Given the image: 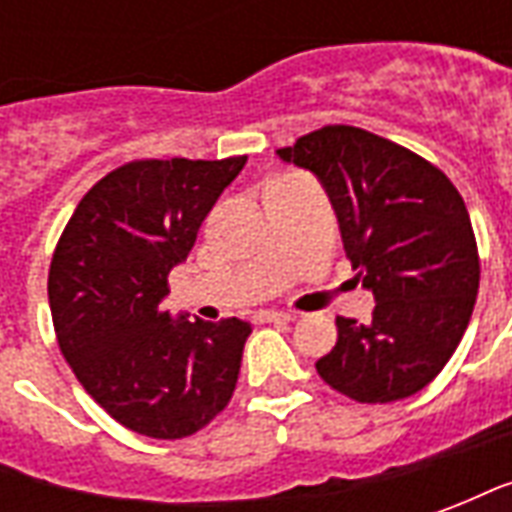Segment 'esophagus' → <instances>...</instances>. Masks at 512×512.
Returning a JSON list of instances; mask_svg holds the SVG:
<instances>
[{
  "instance_id": "obj_1",
  "label": "esophagus",
  "mask_w": 512,
  "mask_h": 512,
  "mask_svg": "<svg viewBox=\"0 0 512 512\" xmlns=\"http://www.w3.org/2000/svg\"><path fill=\"white\" fill-rule=\"evenodd\" d=\"M257 321L260 323H290L293 315L290 312H279V310H263L257 312Z\"/></svg>"
}]
</instances>
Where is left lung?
Listing matches in <instances>:
<instances>
[{"mask_svg":"<svg viewBox=\"0 0 512 512\" xmlns=\"http://www.w3.org/2000/svg\"><path fill=\"white\" fill-rule=\"evenodd\" d=\"M277 153L321 180L345 255L376 296L370 323L337 318L318 376L356 403L417 395L455 354L480 288L463 197L439 167L365 128L323 126Z\"/></svg>","mask_w":512,"mask_h":512,"instance_id":"obj_1","label":"left lung"}]
</instances>
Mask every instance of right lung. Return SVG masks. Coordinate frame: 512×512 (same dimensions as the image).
Here are the masks:
<instances>
[{
  "label": "right lung",
  "instance_id": "obj_1",
  "mask_svg": "<svg viewBox=\"0 0 512 512\" xmlns=\"http://www.w3.org/2000/svg\"><path fill=\"white\" fill-rule=\"evenodd\" d=\"M246 156L136 158L87 191L49 268L65 362L106 414L150 439H186L230 403L249 323L172 321L161 301L202 219Z\"/></svg>",
  "mask_w": 512,
  "mask_h": 512
}]
</instances>
